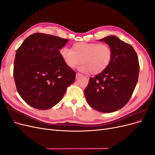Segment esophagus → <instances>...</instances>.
<instances>
[{
	"mask_svg": "<svg viewBox=\"0 0 155 155\" xmlns=\"http://www.w3.org/2000/svg\"><path fill=\"white\" fill-rule=\"evenodd\" d=\"M82 76V75H81L80 73H78V72L76 73V78H78L79 77H80V76Z\"/></svg>",
	"mask_w": 155,
	"mask_h": 155,
	"instance_id": "34e87169",
	"label": "esophagus"
}]
</instances>
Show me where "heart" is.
Returning <instances> with one entry per match:
<instances>
[{
    "label": "heart",
    "instance_id": "obj_1",
    "mask_svg": "<svg viewBox=\"0 0 155 155\" xmlns=\"http://www.w3.org/2000/svg\"><path fill=\"white\" fill-rule=\"evenodd\" d=\"M59 54L70 68H74L81 62L79 69L84 72L96 75L109 67L112 57L110 46L105 43L78 42L72 46V50L63 47Z\"/></svg>",
    "mask_w": 155,
    "mask_h": 155
}]
</instances>
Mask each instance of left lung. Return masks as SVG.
I'll use <instances>...</instances> for the list:
<instances>
[{"label":"left lung","instance_id":"8db88e82","mask_svg":"<svg viewBox=\"0 0 155 155\" xmlns=\"http://www.w3.org/2000/svg\"><path fill=\"white\" fill-rule=\"evenodd\" d=\"M112 49L111 61L104 72L90 78L84 91L87 101L95 110L109 113L127 104L138 82V55L130 45L114 35L101 39Z\"/></svg>","mask_w":155,"mask_h":155}]
</instances>
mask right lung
Returning a JSON list of instances; mask_svg holds the SVG:
<instances>
[{
	"mask_svg": "<svg viewBox=\"0 0 155 155\" xmlns=\"http://www.w3.org/2000/svg\"><path fill=\"white\" fill-rule=\"evenodd\" d=\"M68 39L42 33L28 37L15 54L13 78L17 91L27 104L50 109L62 100L76 72L68 67L59 50Z\"/></svg>",
	"mask_w": 155,
	"mask_h": 155,
	"instance_id": "right-lung-1",
	"label": "right lung"
}]
</instances>
